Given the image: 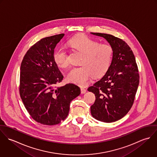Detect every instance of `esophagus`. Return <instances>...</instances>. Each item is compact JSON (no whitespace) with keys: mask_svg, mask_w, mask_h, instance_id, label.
Listing matches in <instances>:
<instances>
[{"mask_svg":"<svg viewBox=\"0 0 157 157\" xmlns=\"http://www.w3.org/2000/svg\"><path fill=\"white\" fill-rule=\"evenodd\" d=\"M86 89H85V88H81V93L82 94H85V93H86Z\"/></svg>","mask_w":157,"mask_h":157,"instance_id":"esophagus-1","label":"esophagus"}]
</instances>
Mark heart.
Returning <instances> with one entry per match:
<instances>
[{
    "mask_svg": "<svg viewBox=\"0 0 157 157\" xmlns=\"http://www.w3.org/2000/svg\"><path fill=\"white\" fill-rule=\"evenodd\" d=\"M69 44L75 51L83 54L80 62L82 67L72 69L67 75L69 82L85 86L92 75L97 78L106 72L110 67L113 52L111 45L100 44L86 36L74 37ZM53 58L59 67L66 68L69 66L67 52L64 48H57L54 52Z\"/></svg>",
    "mask_w": 157,
    "mask_h": 157,
    "instance_id": "obj_1",
    "label": "heart"
}]
</instances>
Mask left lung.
<instances>
[{
  "mask_svg": "<svg viewBox=\"0 0 157 157\" xmlns=\"http://www.w3.org/2000/svg\"><path fill=\"white\" fill-rule=\"evenodd\" d=\"M90 33L105 38L113 51L106 74L88 89L95 95L90 112L98 121L112 123L125 116L134 103L139 85L138 69L134 54L124 41L111 34Z\"/></svg>",
  "mask_w": 157,
  "mask_h": 157,
  "instance_id": "left-lung-1",
  "label": "left lung"
}]
</instances>
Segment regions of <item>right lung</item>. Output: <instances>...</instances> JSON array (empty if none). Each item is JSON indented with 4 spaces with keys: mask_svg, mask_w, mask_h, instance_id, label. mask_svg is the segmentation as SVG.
<instances>
[{
    "mask_svg": "<svg viewBox=\"0 0 157 157\" xmlns=\"http://www.w3.org/2000/svg\"><path fill=\"white\" fill-rule=\"evenodd\" d=\"M65 36L60 34L42 39L25 54L21 66L19 92L31 117L44 125H55L68 115L71 101L80 94L73 83L57 86L63 75L56 64L53 54Z\"/></svg>",
    "mask_w": 157,
    "mask_h": 157,
    "instance_id": "1",
    "label": "right lung"
}]
</instances>
